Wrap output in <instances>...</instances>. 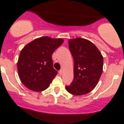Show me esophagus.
Wrapping results in <instances>:
<instances>
[{"label":"esophagus","instance_id":"obj_1","mask_svg":"<svg viewBox=\"0 0 124 124\" xmlns=\"http://www.w3.org/2000/svg\"><path fill=\"white\" fill-rule=\"evenodd\" d=\"M59 74L60 75H62L63 74V70H60L59 71Z\"/></svg>","mask_w":124,"mask_h":124}]
</instances>
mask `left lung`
<instances>
[{
  "mask_svg": "<svg viewBox=\"0 0 124 124\" xmlns=\"http://www.w3.org/2000/svg\"><path fill=\"white\" fill-rule=\"evenodd\" d=\"M69 47L74 61L73 80L67 91L73 95H83L96 87L102 72L103 57L91 41L77 38L69 39Z\"/></svg>",
  "mask_w": 124,
  "mask_h": 124,
  "instance_id": "8db88e82",
  "label": "left lung"
}]
</instances>
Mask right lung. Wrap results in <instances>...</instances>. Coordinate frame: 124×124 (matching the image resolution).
I'll list each match as a JSON object with an SVG mask.
<instances>
[{"label":"right lung","instance_id":"1","mask_svg":"<svg viewBox=\"0 0 124 124\" xmlns=\"http://www.w3.org/2000/svg\"><path fill=\"white\" fill-rule=\"evenodd\" d=\"M61 38H39L26 44L21 51L17 63L19 77L30 90L42 91L49 86L57 74L53 67L52 55L62 43Z\"/></svg>","mask_w":124,"mask_h":124}]
</instances>
